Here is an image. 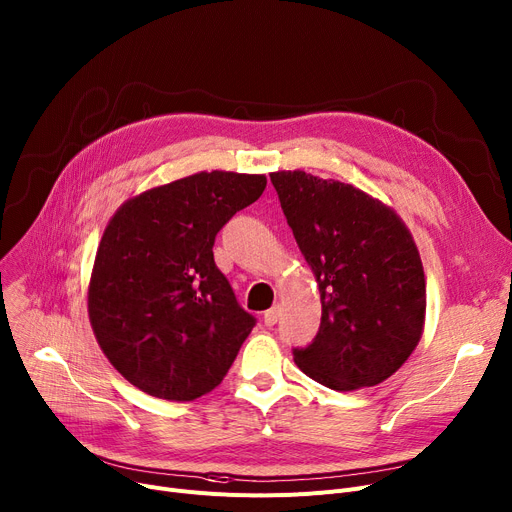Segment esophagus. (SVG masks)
Returning <instances> with one entry per match:
<instances>
[{
  "instance_id": "34e87169",
  "label": "esophagus",
  "mask_w": 512,
  "mask_h": 512,
  "mask_svg": "<svg viewBox=\"0 0 512 512\" xmlns=\"http://www.w3.org/2000/svg\"><path fill=\"white\" fill-rule=\"evenodd\" d=\"M279 314H281V308H279V306L270 308L268 312H264V324H266V326H275L277 320H279Z\"/></svg>"
}]
</instances>
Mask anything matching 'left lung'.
<instances>
[{"instance_id": "obj_1", "label": "left lung", "mask_w": 512, "mask_h": 512, "mask_svg": "<svg viewBox=\"0 0 512 512\" xmlns=\"http://www.w3.org/2000/svg\"><path fill=\"white\" fill-rule=\"evenodd\" d=\"M287 223L318 283L314 341L293 349L297 368L333 390L393 376L426 322V277L417 246L393 208L306 171L270 173Z\"/></svg>"}]
</instances>
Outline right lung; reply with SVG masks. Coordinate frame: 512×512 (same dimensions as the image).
I'll return each mask as SVG.
<instances>
[{
    "label": "right lung",
    "instance_id": "1",
    "mask_svg": "<svg viewBox=\"0 0 512 512\" xmlns=\"http://www.w3.org/2000/svg\"><path fill=\"white\" fill-rule=\"evenodd\" d=\"M264 188V175L200 171L126 200L105 227L88 318L111 366L142 393L194 401L229 372L256 318L213 246Z\"/></svg>",
    "mask_w": 512,
    "mask_h": 512
}]
</instances>
